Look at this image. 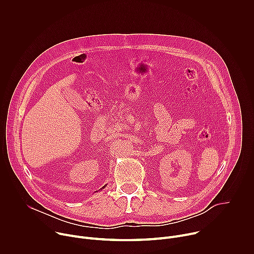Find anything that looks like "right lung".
<instances>
[{"mask_svg": "<svg viewBox=\"0 0 254 254\" xmlns=\"http://www.w3.org/2000/svg\"><path fill=\"white\" fill-rule=\"evenodd\" d=\"M104 187H105V186H103V187H102V189H103V188H104Z\"/></svg>", "mask_w": 254, "mask_h": 254, "instance_id": "add662e5", "label": "right lung"}]
</instances>
